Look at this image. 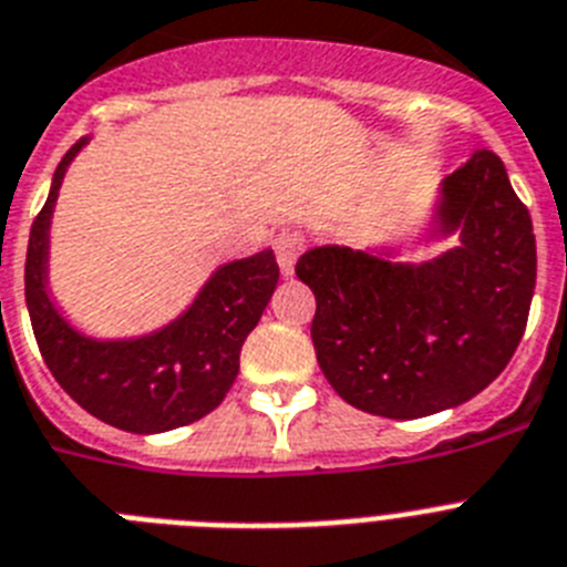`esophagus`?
<instances>
[{
	"label": "esophagus",
	"instance_id": "esophagus-1",
	"mask_svg": "<svg viewBox=\"0 0 567 567\" xmlns=\"http://www.w3.org/2000/svg\"><path fill=\"white\" fill-rule=\"evenodd\" d=\"M298 251H301V237H298V235L275 237V258H278L280 275H284V278H292L295 258H298Z\"/></svg>",
	"mask_w": 567,
	"mask_h": 567
}]
</instances>
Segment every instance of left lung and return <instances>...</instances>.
<instances>
[{
  "mask_svg": "<svg viewBox=\"0 0 567 567\" xmlns=\"http://www.w3.org/2000/svg\"><path fill=\"white\" fill-rule=\"evenodd\" d=\"M433 235L458 246L424 264L316 246L295 275L316 295L312 343L347 404L422 419L482 393L514 358L536 287V237L493 152L447 174Z\"/></svg>",
  "mask_w": 567,
  "mask_h": 567,
  "instance_id": "left-lung-1",
  "label": "left lung"
}]
</instances>
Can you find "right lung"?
<instances>
[{"label": "right lung", "mask_w": 567, "mask_h": 567, "mask_svg": "<svg viewBox=\"0 0 567 567\" xmlns=\"http://www.w3.org/2000/svg\"><path fill=\"white\" fill-rule=\"evenodd\" d=\"M89 137L68 148L31 226L25 303L48 370L82 410L128 433H166L192 424L226 399L240 370V347L258 327L278 284L272 249L224 264L192 307L163 330L120 341L76 332L48 295V231L68 163Z\"/></svg>", "instance_id": "add662e5"}]
</instances>
